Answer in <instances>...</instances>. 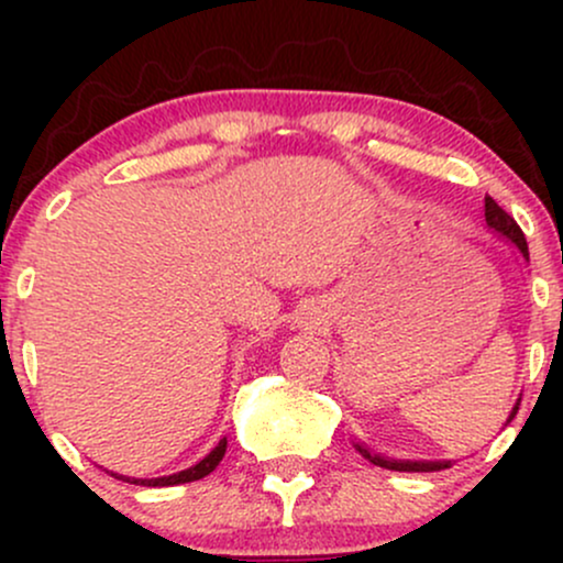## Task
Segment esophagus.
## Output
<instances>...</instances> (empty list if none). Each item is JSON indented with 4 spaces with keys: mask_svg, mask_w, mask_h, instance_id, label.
Here are the masks:
<instances>
[{
    "mask_svg": "<svg viewBox=\"0 0 563 563\" xmlns=\"http://www.w3.org/2000/svg\"><path fill=\"white\" fill-rule=\"evenodd\" d=\"M294 325L301 328V331H312V328L322 325V312L314 303H303V307L296 309Z\"/></svg>",
    "mask_w": 563,
    "mask_h": 563,
    "instance_id": "esophagus-1",
    "label": "esophagus"
}]
</instances>
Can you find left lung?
Instances as JSON below:
<instances>
[{"mask_svg": "<svg viewBox=\"0 0 563 563\" xmlns=\"http://www.w3.org/2000/svg\"><path fill=\"white\" fill-rule=\"evenodd\" d=\"M484 217H487V224L493 228L495 232H500V235H506L510 243H516V249L521 251V256L529 260V249H527V238L525 232H521L519 224H516V219L508 214V211H503L500 206L495 203L493 198H484ZM519 412V402H516L514 412L508 416V421H514V416ZM357 450L363 452V457L373 463V466H380V468H389V471H442V468H450V461H391V457H384V455H376V452H371L363 444H357Z\"/></svg>", "mask_w": 563, "mask_h": 563, "instance_id": "1", "label": "left lung"}]
</instances>
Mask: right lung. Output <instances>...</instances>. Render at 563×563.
<instances>
[{
  "label": "right lung",
  "mask_w": 563,
  "mask_h": 563,
  "mask_svg": "<svg viewBox=\"0 0 563 563\" xmlns=\"http://www.w3.org/2000/svg\"><path fill=\"white\" fill-rule=\"evenodd\" d=\"M224 450H228V439H222V442L217 444L214 450L209 452V455L203 457V461L196 463L192 468L187 471H179V474H172V476H161V479H126V476H115V479H124V482H132V484H145V487H172V484H185V482H196V479H203V476H209L211 471L219 466V461L224 457Z\"/></svg>",
  "instance_id": "1"
}]
</instances>
